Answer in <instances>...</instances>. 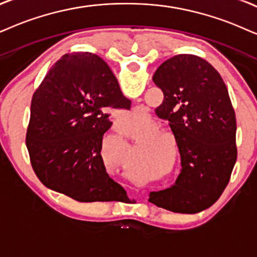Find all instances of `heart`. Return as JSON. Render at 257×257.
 I'll list each match as a JSON object with an SVG mask.
<instances>
[{
    "label": "heart",
    "instance_id": "heart-1",
    "mask_svg": "<svg viewBox=\"0 0 257 257\" xmlns=\"http://www.w3.org/2000/svg\"><path fill=\"white\" fill-rule=\"evenodd\" d=\"M138 122H139V115H136V113H133V115H131L128 118L125 119V124L128 125L129 128H133V126L136 125V123H138ZM158 131H159L158 126L155 124L151 126V133H157ZM154 138H155V136H154ZM158 138H160V136H157V139Z\"/></svg>",
    "mask_w": 257,
    "mask_h": 257
}]
</instances>
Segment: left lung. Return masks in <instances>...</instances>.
Masks as SVG:
<instances>
[{
  "label": "left lung",
  "mask_w": 257,
  "mask_h": 257,
  "mask_svg": "<svg viewBox=\"0 0 257 257\" xmlns=\"http://www.w3.org/2000/svg\"><path fill=\"white\" fill-rule=\"evenodd\" d=\"M153 82L164 92L157 113L170 121L183 168L173 186L151 192L148 201L173 212H200L218 200L237 160L228 89L215 67L193 54L164 61Z\"/></svg>",
  "instance_id": "8db88e82"
}]
</instances>
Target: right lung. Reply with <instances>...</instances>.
Wrapping results in <instances>:
<instances>
[{
	"instance_id": "add662e5",
	"label": "right lung",
	"mask_w": 257,
	"mask_h": 257,
	"mask_svg": "<svg viewBox=\"0 0 257 257\" xmlns=\"http://www.w3.org/2000/svg\"><path fill=\"white\" fill-rule=\"evenodd\" d=\"M129 105L102 58L90 52L61 57L32 98L26 146L39 180L82 203L126 196L106 173L100 149L112 124L109 110Z\"/></svg>"
}]
</instances>
